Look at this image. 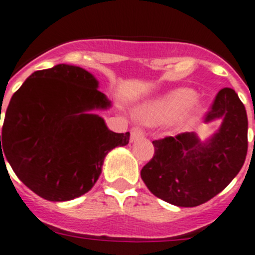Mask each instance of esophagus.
Wrapping results in <instances>:
<instances>
[{
    "label": "esophagus",
    "mask_w": 255,
    "mask_h": 255,
    "mask_svg": "<svg viewBox=\"0 0 255 255\" xmlns=\"http://www.w3.org/2000/svg\"><path fill=\"white\" fill-rule=\"evenodd\" d=\"M143 136H144V131L140 128H132L131 134H130V140L131 142H135V140L143 138Z\"/></svg>",
    "instance_id": "34e87169"
}]
</instances>
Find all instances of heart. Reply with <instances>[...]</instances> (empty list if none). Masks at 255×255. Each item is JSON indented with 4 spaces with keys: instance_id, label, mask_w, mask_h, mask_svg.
Listing matches in <instances>:
<instances>
[{
    "instance_id": "heart-1",
    "label": "heart",
    "mask_w": 255,
    "mask_h": 255,
    "mask_svg": "<svg viewBox=\"0 0 255 255\" xmlns=\"http://www.w3.org/2000/svg\"><path fill=\"white\" fill-rule=\"evenodd\" d=\"M197 93L190 88L169 91L139 111V119L148 124H164L180 117V128L192 126L204 113V106L196 102Z\"/></svg>"
}]
</instances>
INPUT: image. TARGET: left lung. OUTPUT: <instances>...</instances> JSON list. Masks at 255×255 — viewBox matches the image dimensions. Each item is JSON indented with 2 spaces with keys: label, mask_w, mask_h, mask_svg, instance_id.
I'll use <instances>...</instances> for the list:
<instances>
[{
  "label": "left lung",
  "mask_w": 255,
  "mask_h": 255,
  "mask_svg": "<svg viewBox=\"0 0 255 255\" xmlns=\"http://www.w3.org/2000/svg\"><path fill=\"white\" fill-rule=\"evenodd\" d=\"M213 120H222V125L206 142L195 132L152 142L154 154L140 177L156 197L175 206H199L239 174L248 152V117L235 90L225 88L217 94L204 121Z\"/></svg>",
  "instance_id": "left-lung-1"
}]
</instances>
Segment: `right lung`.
I'll use <instances>...</instances> for the list:
<instances>
[{
	"instance_id": "add662e5",
	"label": "right lung",
	"mask_w": 255,
	"mask_h": 255,
	"mask_svg": "<svg viewBox=\"0 0 255 255\" xmlns=\"http://www.w3.org/2000/svg\"><path fill=\"white\" fill-rule=\"evenodd\" d=\"M98 84L84 68L58 64L32 73L8 103L0 158L42 199L68 201L89 192L107 153L129 143V131H111L90 113L111 107Z\"/></svg>"
}]
</instances>
